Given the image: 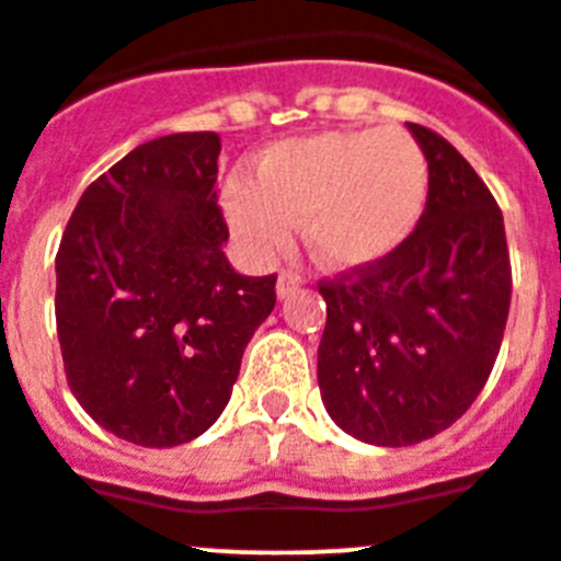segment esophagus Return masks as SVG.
<instances>
[{
	"label": "esophagus",
	"instance_id": "esophagus-1",
	"mask_svg": "<svg viewBox=\"0 0 561 561\" xmlns=\"http://www.w3.org/2000/svg\"><path fill=\"white\" fill-rule=\"evenodd\" d=\"M300 286H302V277L297 275V272L284 270L280 275H277V297H280V300H284V297H289V295H295Z\"/></svg>",
	"mask_w": 561,
	"mask_h": 561
}]
</instances>
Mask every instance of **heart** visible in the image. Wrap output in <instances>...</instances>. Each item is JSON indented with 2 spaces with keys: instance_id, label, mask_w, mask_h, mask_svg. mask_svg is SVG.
<instances>
[{
  "instance_id": "obj_1",
  "label": "heart",
  "mask_w": 561,
  "mask_h": 561,
  "mask_svg": "<svg viewBox=\"0 0 561 561\" xmlns=\"http://www.w3.org/2000/svg\"><path fill=\"white\" fill-rule=\"evenodd\" d=\"M430 164L399 126L286 140L266 148L253 179H231L222 209L255 259L284 253L302 220L317 261L357 270L388 259L419 226Z\"/></svg>"
}]
</instances>
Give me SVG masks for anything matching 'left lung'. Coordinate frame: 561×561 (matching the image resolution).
<instances>
[{"label":"left lung","instance_id":"left-lung-1","mask_svg":"<svg viewBox=\"0 0 561 561\" xmlns=\"http://www.w3.org/2000/svg\"><path fill=\"white\" fill-rule=\"evenodd\" d=\"M430 164L419 226L388 259L319 280V391L357 440L413 446L449 430L488 382L512 266L504 217L449 140L408 124Z\"/></svg>","mask_w":561,"mask_h":561}]
</instances>
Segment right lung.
Listing matches in <instances>:
<instances>
[{
  "label": "right lung",
  "mask_w": 561,
  "mask_h": 561,
  "mask_svg": "<svg viewBox=\"0 0 561 561\" xmlns=\"http://www.w3.org/2000/svg\"><path fill=\"white\" fill-rule=\"evenodd\" d=\"M215 131L142 142L79 197L57 250V335L90 419L148 449L209 430L277 275L231 270Z\"/></svg>",
  "instance_id": "1"
}]
</instances>
